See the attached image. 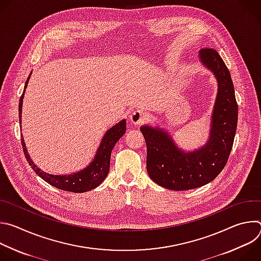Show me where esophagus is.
I'll return each instance as SVG.
<instances>
[{
  "label": "esophagus",
  "mask_w": 261,
  "mask_h": 261,
  "mask_svg": "<svg viewBox=\"0 0 261 261\" xmlns=\"http://www.w3.org/2000/svg\"><path fill=\"white\" fill-rule=\"evenodd\" d=\"M145 118H146L145 113H143V111H141V110H135L130 116V121L134 125H139V124L143 123Z\"/></svg>",
  "instance_id": "34e87169"
}]
</instances>
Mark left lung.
Returning <instances> with one entry per match:
<instances>
[{
  "label": "left lung",
  "instance_id": "1",
  "mask_svg": "<svg viewBox=\"0 0 261 261\" xmlns=\"http://www.w3.org/2000/svg\"><path fill=\"white\" fill-rule=\"evenodd\" d=\"M199 57L219 84L207 143L198 151L185 153L162 130L140 128L146 143L148 175L161 187L174 191L195 189L217 177L228 161L237 131L238 103L229 70L214 48H202Z\"/></svg>",
  "mask_w": 261,
  "mask_h": 261
}]
</instances>
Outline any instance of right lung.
Segmentation results:
<instances>
[{"label":"right lung","mask_w":261,"mask_h":261,"mask_svg":"<svg viewBox=\"0 0 261 261\" xmlns=\"http://www.w3.org/2000/svg\"><path fill=\"white\" fill-rule=\"evenodd\" d=\"M29 79L30 76L25 82L24 89L28 86ZM23 95H24V92L22 93L19 99V106H18V115H19L20 124H21V108H22ZM125 131H126V121L123 120L122 122H120L119 124H117L116 126H114L106 132L98 148V152L96 154L94 161L86 169L77 173H73L69 175H54V174L43 172L40 168H38L33 163L32 159L30 158L27 152L22 136L20 140H21L23 154L29 165L42 179H44L46 182H48L49 185L54 186V187L58 189L68 191V192H73V193H84L98 187V186L106 177L109 171L111 151H113V148L117 143V141L124 135Z\"/></svg>","instance_id":"right-lung-1"}]
</instances>
